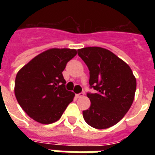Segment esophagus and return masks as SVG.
Listing matches in <instances>:
<instances>
[{
	"label": "esophagus",
	"mask_w": 155,
	"mask_h": 155,
	"mask_svg": "<svg viewBox=\"0 0 155 155\" xmlns=\"http://www.w3.org/2000/svg\"><path fill=\"white\" fill-rule=\"evenodd\" d=\"M75 96H76V98H81L84 96V94L83 93H80V94H75Z\"/></svg>",
	"instance_id": "esophagus-1"
}]
</instances>
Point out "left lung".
Here are the masks:
<instances>
[{
    "label": "left lung",
    "instance_id": "1",
    "mask_svg": "<svg viewBox=\"0 0 155 155\" xmlns=\"http://www.w3.org/2000/svg\"><path fill=\"white\" fill-rule=\"evenodd\" d=\"M90 71V85L97 91L88 93L91 107L83 111L85 122L104 130L122 120L133 104L136 79L128 64L104 48L89 46L78 50Z\"/></svg>",
    "mask_w": 155,
    "mask_h": 155
}]
</instances>
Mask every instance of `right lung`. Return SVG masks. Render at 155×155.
I'll use <instances>...</instances> for the list:
<instances>
[{"label": "right lung", "instance_id": "1", "mask_svg": "<svg viewBox=\"0 0 155 155\" xmlns=\"http://www.w3.org/2000/svg\"><path fill=\"white\" fill-rule=\"evenodd\" d=\"M77 51L51 48L29 61L18 71L15 95L22 110L38 123L49 124L61 119L74 94L64 88L62 72Z\"/></svg>", "mask_w": 155, "mask_h": 155}]
</instances>
